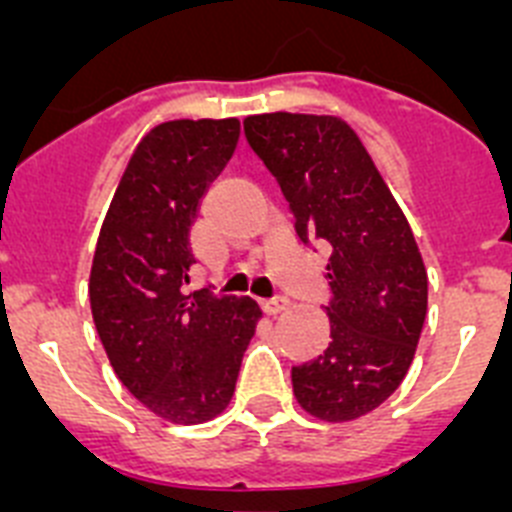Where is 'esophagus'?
Segmentation results:
<instances>
[{"label":"esophagus","mask_w":512,"mask_h":512,"mask_svg":"<svg viewBox=\"0 0 512 512\" xmlns=\"http://www.w3.org/2000/svg\"><path fill=\"white\" fill-rule=\"evenodd\" d=\"M289 302L284 300V297H269V300H261V310L266 312V315H277V312H282L284 307H287Z\"/></svg>","instance_id":"1"}]
</instances>
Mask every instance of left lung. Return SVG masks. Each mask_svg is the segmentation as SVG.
<instances>
[{"label":"left lung","instance_id":"8db88e82","mask_svg":"<svg viewBox=\"0 0 512 512\" xmlns=\"http://www.w3.org/2000/svg\"><path fill=\"white\" fill-rule=\"evenodd\" d=\"M282 189L302 246L325 243L330 343L292 366L302 408L341 423L382 405L408 374L428 307V274L408 220L346 122L271 112L243 122Z\"/></svg>","mask_w":512,"mask_h":512}]
</instances>
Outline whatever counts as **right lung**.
<instances>
[{"label":"right lung","mask_w":512,"mask_h":512,"mask_svg":"<svg viewBox=\"0 0 512 512\" xmlns=\"http://www.w3.org/2000/svg\"><path fill=\"white\" fill-rule=\"evenodd\" d=\"M241 122L174 120L140 140L104 217L89 300L117 379L158 418L205 423L228 408L261 318L248 297L187 292L189 228Z\"/></svg>","instance_id":"1"}]
</instances>
